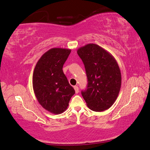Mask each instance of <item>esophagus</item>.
<instances>
[{"label": "esophagus", "mask_w": 150, "mask_h": 150, "mask_svg": "<svg viewBox=\"0 0 150 150\" xmlns=\"http://www.w3.org/2000/svg\"><path fill=\"white\" fill-rule=\"evenodd\" d=\"M73 88H74V89H75L76 94L79 93V87L77 86H74V87H73Z\"/></svg>", "instance_id": "34e87169"}]
</instances>
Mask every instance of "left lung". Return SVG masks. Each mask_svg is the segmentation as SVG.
Returning <instances> with one entry per match:
<instances>
[{"mask_svg": "<svg viewBox=\"0 0 150 150\" xmlns=\"http://www.w3.org/2000/svg\"><path fill=\"white\" fill-rule=\"evenodd\" d=\"M77 52L82 59L88 84L81 94L89 109L103 111L115 102L121 89V74L115 58L100 46L88 44Z\"/></svg>", "mask_w": 150, "mask_h": 150, "instance_id": "obj_1", "label": "left lung"}]
</instances>
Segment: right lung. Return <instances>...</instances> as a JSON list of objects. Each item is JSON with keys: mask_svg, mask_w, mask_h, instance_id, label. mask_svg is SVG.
I'll return each mask as SVG.
<instances>
[{"mask_svg": "<svg viewBox=\"0 0 150 150\" xmlns=\"http://www.w3.org/2000/svg\"><path fill=\"white\" fill-rule=\"evenodd\" d=\"M70 53V49H50L37 62L33 75V88L38 102L56 115L66 110L75 93L62 69Z\"/></svg>", "mask_w": 150, "mask_h": 150, "instance_id": "obj_1", "label": "right lung"}]
</instances>
